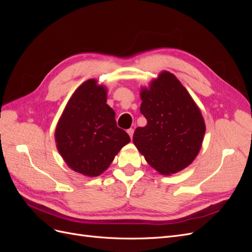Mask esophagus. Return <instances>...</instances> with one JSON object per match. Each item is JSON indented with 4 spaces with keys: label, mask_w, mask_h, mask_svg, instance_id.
Wrapping results in <instances>:
<instances>
[{
    "label": "esophagus",
    "mask_w": 252,
    "mask_h": 252,
    "mask_svg": "<svg viewBox=\"0 0 252 252\" xmlns=\"http://www.w3.org/2000/svg\"><path fill=\"white\" fill-rule=\"evenodd\" d=\"M133 132H134V130H133L132 128L128 129V130H127V133L129 134V136H130V139H132V136H133Z\"/></svg>",
    "instance_id": "obj_1"
}]
</instances>
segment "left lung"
<instances>
[{
	"label": "left lung",
	"mask_w": 252,
	"mask_h": 252,
	"mask_svg": "<svg viewBox=\"0 0 252 252\" xmlns=\"http://www.w3.org/2000/svg\"><path fill=\"white\" fill-rule=\"evenodd\" d=\"M141 112L147 124L138 127L133 144L146 162L163 175L177 173L199 155L206 131L201 109L169 71L141 87Z\"/></svg>",
	"instance_id": "obj_1"
}]
</instances>
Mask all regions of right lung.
<instances>
[{
    "label": "right lung",
    "mask_w": 252,
    "mask_h": 252,
    "mask_svg": "<svg viewBox=\"0 0 252 252\" xmlns=\"http://www.w3.org/2000/svg\"><path fill=\"white\" fill-rule=\"evenodd\" d=\"M106 102V86L94 79L87 80L67 102L56 127L61 157L70 169L88 178L102 174L130 142L117 126L116 112Z\"/></svg>",
    "instance_id": "add662e5"
}]
</instances>
